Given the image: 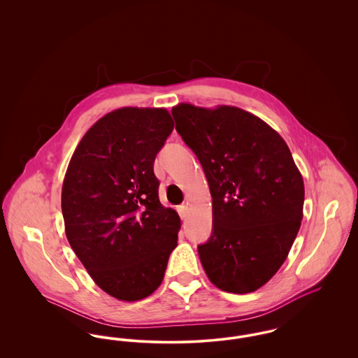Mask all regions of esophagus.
Here are the masks:
<instances>
[{"instance_id": "1", "label": "esophagus", "mask_w": 358, "mask_h": 358, "mask_svg": "<svg viewBox=\"0 0 358 358\" xmlns=\"http://www.w3.org/2000/svg\"><path fill=\"white\" fill-rule=\"evenodd\" d=\"M177 210H178V213H180V216H181V219H187V210H189V208H187V204L180 205L178 208H177Z\"/></svg>"}]
</instances>
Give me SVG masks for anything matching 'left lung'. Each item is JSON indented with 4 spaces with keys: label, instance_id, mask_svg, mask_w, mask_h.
<instances>
[{
    "label": "left lung",
    "instance_id": "8db88e82",
    "mask_svg": "<svg viewBox=\"0 0 358 358\" xmlns=\"http://www.w3.org/2000/svg\"><path fill=\"white\" fill-rule=\"evenodd\" d=\"M212 196L213 232L199 255L209 280L234 294L264 286L285 263L303 217L305 185L285 139L235 106L171 108Z\"/></svg>",
    "mask_w": 358,
    "mask_h": 358
}]
</instances>
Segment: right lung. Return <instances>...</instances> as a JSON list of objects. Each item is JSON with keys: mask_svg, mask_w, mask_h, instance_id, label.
<instances>
[{"mask_svg": "<svg viewBox=\"0 0 358 358\" xmlns=\"http://www.w3.org/2000/svg\"><path fill=\"white\" fill-rule=\"evenodd\" d=\"M174 123L166 108L122 107L96 120L62 187L69 245L108 295L141 301L162 283L181 228L158 199L154 159Z\"/></svg>", "mask_w": 358, "mask_h": 358, "instance_id": "1", "label": "right lung"}]
</instances>
